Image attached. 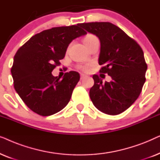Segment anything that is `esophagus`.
<instances>
[{
    "label": "esophagus",
    "instance_id": "1",
    "mask_svg": "<svg viewBox=\"0 0 160 160\" xmlns=\"http://www.w3.org/2000/svg\"><path fill=\"white\" fill-rule=\"evenodd\" d=\"M85 77H86V75H84V74H82V75H81V80L84 79Z\"/></svg>",
    "mask_w": 160,
    "mask_h": 160
}]
</instances>
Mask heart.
Wrapping results in <instances>:
<instances>
[{"mask_svg":"<svg viewBox=\"0 0 160 160\" xmlns=\"http://www.w3.org/2000/svg\"><path fill=\"white\" fill-rule=\"evenodd\" d=\"M96 39H98V38L95 36H94V35H92V34H88L84 37V40H83V41H84V44L87 45L90 42H92V41L96 40ZM82 68L84 71H88V69H89V65H85V66H82V68Z\"/></svg>","mask_w":160,"mask_h":160,"instance_id":"b5f03b06","label":"heart"}]
</instances>
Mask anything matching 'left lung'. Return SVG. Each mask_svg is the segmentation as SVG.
I'll return each instance as SVG.
<instances>
[{"instance_id": "left-lung-1", "label": "left lung", "mask_w": 160, "mask_h": 160, "mask_svg": "<svg viewBox=\"0 0 160 160\" xmlns=\"http://www.w3.org/2000/svg\"><path fill=\"white\" fill-rule=\"evenodd\" d=\"M87 32L98 37L100 52V72L112 80L102 81L93 75L94 85L89 97L96 108L106 114L117 115L127 110L137 100L145 83L147 70L143 52L135 40L111 22L78 24Z\"/></svg>"}]
</instances>
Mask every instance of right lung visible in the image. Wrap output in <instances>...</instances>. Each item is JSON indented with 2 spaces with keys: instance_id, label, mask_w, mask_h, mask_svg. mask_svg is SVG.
I'll return each mask as SVG.
<instances>
[{
  "instance_id": "add662e5",
  "label": "right lung",
  "mask_w": 160,
  "mask_h": 160,
  "mask_svg": "<svg viewBox=\"0 0 160 160\" xmlns=\"http://www.w3.org/2000/svg\"><path fill=\"white\" fill-rule=\"evenodd\" d=\"M86 34L78 25L52 28L32 36L18 49L11 72L15 90L30 110L47 117L67 106L79 73L70 71L60 80L52 72L71 41Z\"/></svg>"
}]
</instances>
